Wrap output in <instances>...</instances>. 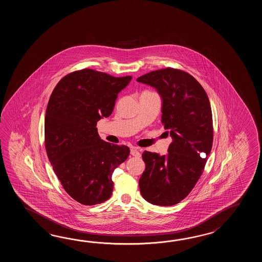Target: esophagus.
Instances as JSON below:
<instances>
[{
	"instance_id": "esophagus-1",
	"label": "esophagus",
	"mask_w": 262,
	"mask_h": 262,
	"mask_svg": "<svg viewBox=\"0 0 262 262\" xmlns=\"http://www.w3.org/2000/svg\"><path fill=\"white\" fill-rule=\"evenodd\" d=\"M130 154H131V156H136V157H139V156H140L139 150L138 148H136V147H132V148H131Z\"/></svg>"
}]
</instances>
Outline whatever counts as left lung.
Here are the masks:
<instances>
[{
    "mask_svg": "<svg viewBox=\"0 0 262 262\" xmlns=\"http://www.w3.org/2000/svg\"><path fill=\"white\" fill-rule=\"evenodd\" d=\"M162 99L165 133L172 138L166 156L145 150L139 179L141 195L151 204L172 206L183 201L201 177L212 150V110L206 92L188 73L165 68L137 78Z\"/></svg>",
    "mask_w": 262,
    "mask_h": 262,
    "instance_id": "obj_1",
    "label": "left lung"
}]
</instances>
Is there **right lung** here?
Masks as SVG:
<instances>
[{
    "mask_svg": "<svg viewBox=\"0 0 262 262\" xmlns=\"http://www.w3.org/2000/svg\"><path fill=\"white\" fill-rule=\"evenodd\" d=\"M132 78L82 69L56 85L46 110L45 146L67 194L83 205L107 201L112 173L130 154L127 146L101 139L96 124L111 116L118 94Z\"/></svg>",
    "mask_w": 262,
    "mask_h": 262,
    "instance_id": "obj_1",
    "label": "right lung"
}]
</instances>
